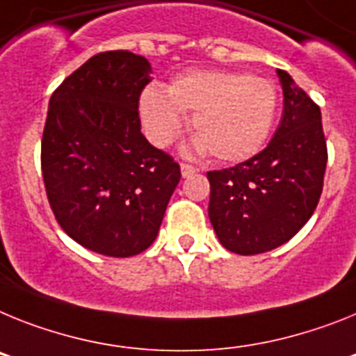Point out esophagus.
Listing matches in <instances>:
<instances>
[{"label": "esophagus", "instance_id": "34e87169", "mask_svg": "<svg viewBox=\"0 0 356 356\" xmlns=\"http://www.w3.org/2000/svg\"><path fill=\"white\" fill-rule=\"evenodd\" d=\"M181 172H182V177H190L197 172V168L193 165H188V163H181Z\"/></svg>", "mask_w": 356, "mask_h": 356}]
</instances>
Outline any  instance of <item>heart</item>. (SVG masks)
<instances>
[{
    "label": "heart",
    "instance_id": "b5f03b06",
    "mask_svg": "<svg viewBox=\"0 0 356 356\" xmlns=\"http://www.w3.org/2000/svg\"><path fill=\"white\" fill-rule=\"evenodd\" d=\"M277 95L265 79L220 70L182 73L166 95L150 88L140 113L148 140L165 147L179 134L181 113L191 114L195 147L224 163L249 159L264 147L276 116Z\"/></svg>",
    "mask_w": 356,
    "mask_h": 356
}]
</instances>
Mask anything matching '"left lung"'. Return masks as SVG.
I'll return each mask as SVG.
<instances>
[{"mask_svg": "<svg viewBox=\"0 0 356 356\" xmlns=\"http://www.w3.org/2000/svg\"><path fill=\"white\" fill-rule=\"evenodd\" d=\"M283 116L270 143L231 168L211 170L209 220L236 254L272 251L314 215L323 193L327 148L321 109L292 76L277 70Z\"/></svg>", "mask_w": 356, "mask_h": 356, "instance_id": "8db88e82", "label": "left lung"}]
</instances>
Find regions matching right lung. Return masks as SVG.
<instances>
[{
  "mask_svg": "<svg viewBox=\"0 0 356 356\" xmlns=\"http://www.w3.org/2000/svg\"><path fill=\"white\" fill-rule=\"evenodd\" d=\"M150 64L127 49L91 57L49 98L41 141L46 197L75 242L113 258L156 240L181 179L170 154L141 134Z\"/></svg>",
  "mask_w": 356,
  "mask_h": 356,
  "instance_id": "obj_1",
  "label": "right lung"
}]
</instances>
